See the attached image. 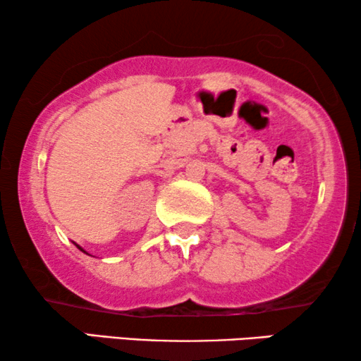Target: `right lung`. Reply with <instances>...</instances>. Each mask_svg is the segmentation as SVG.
Listing matches in <instances>:
<instances>
[{
    "label": "right lung",
    "mask_w": 361,
    "mask_h": 361,
    "mask_svg": "<svg viewBox=\"0 0 361 361\" xmlns=\"http://www.w3.org/2000/svg\"><path fill=\"white\" fill-rule=\"evenodd\" d=\"M75 246H77V248H78V250H80V251H83V253H87V251H85V250H83V248H82V246H78L77 243H75ZM87 255H88V253H87Z\"/></svg>",
    "instance_id": "add662e5"
}]
</instances>
